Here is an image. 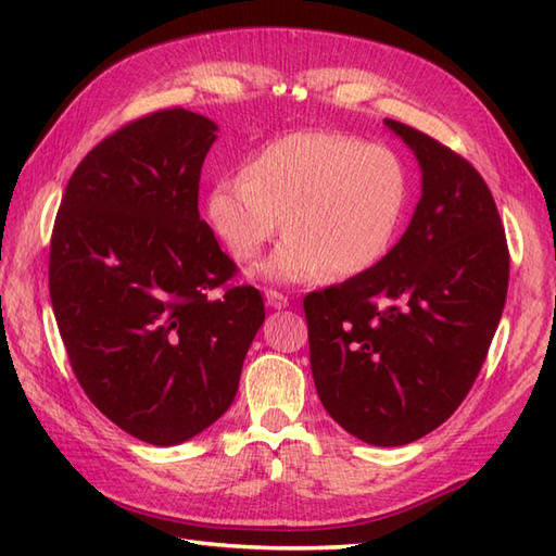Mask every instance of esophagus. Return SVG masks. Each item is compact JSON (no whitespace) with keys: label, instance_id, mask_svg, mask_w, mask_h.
I'll return each instance as SVG.
<instances>
[{"label":"esophagus","instance_id":"1","mask_svg":"<svg viewBox=\"0 0 556 556\" xmlns=\"http://www.w3.org/2000/svg\"><path fill=\"white\" fill-rule=\"evenodd\" d=\"M265 299H267L269 308H287V305H289V299L281 291H277V289H267L265 291Z\"/></svg>","mask_w":556,"mask_h":556}]
</instances>
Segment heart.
I'll return each mask as SVG.
<instances>
[{
  "label": "heart",
  "mask_w": 556,
  "mask_h": 556,
  "mask_svg": "<svg viewBox=\"0 0 556 556\" xmlns=\"http://www.w3.org/2000/svg\"><path fill=\"white\" fill-rule=\"evenodd\" d=\"M399 152L344 131H296L269 140L241 174L205 198V219L224 248L251 263L285 227L265 279L296 285L323 275L353 277L394 245L408 205Z\"/></svg>",
  "instance_id": "obj_1"
}]
</instances>
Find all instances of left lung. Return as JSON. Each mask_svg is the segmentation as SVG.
<instances>
[{
    "label": "left lung",
    "mask_w": 556,
    "mask_h": 556,
    "mask_svg": "<svg viewBox=\"0 0 556 556\" xmlns=\"http://www.w3.org/2000/svg\"><path fill=\"white\" fill-rule=\"evenodd\" d=\"M422 169L404 236L375 267L303 299L311 370L341 428L401 446L473 387L509 289V245L485 179L458 152L394 119Z\"/></svg>",
    "instance_id": "8db88e82"
}]
</instances>
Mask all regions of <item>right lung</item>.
I'll return each instance as SVG.
<instances>
[{
  "label": "right lung",
  "mask_w": 556,
  "mask_h": 556,
  "mask_svg": "<svg viewBox=\"0 0 556 556\" xmlns=\"http://www.w3.org/2000/svg\"><path fill=\"white\" fill-rule=\"evenodd\" d=\"M217 126L184 108L102 138L71 174L50 299L78 384L114 425L172 446L231 406L265 303L200 219Z\"/></svg>",
  "instance_id": "obj_1"
}]
</instances>
